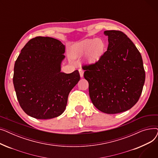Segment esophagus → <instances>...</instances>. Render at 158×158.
Returning a JSON list of instances; mask_svg holds the SVG:
<instances>
[{
    "mask_svg": "<svg viewBox=\"0 0 158 158\" xmlns=\"http://www.w3.org/2000/svg\"><path fill=\"white\" fill-rule=\"evenodd\" d=\"M79 74H80V77H83V76H84V71H83V70L80 69L79 70Z\"/></svg>",
    "mask_w": 158,
    "mask_h": 158,
    "instance_id": "1",
    "label": "esophagus"
}]
</instances>
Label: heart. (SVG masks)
<instances>
[{"label": "heart", "mask_w": 158, "mask_h": 158, "mask_svg": "<svg viewBox=\"0 0 158 158\" xmlns=\"http://www.w3.org/2000/svg\"><path fill=\"white\" fill-rule=\"evenodd\" d=\"M105 48L106 44L102 39H86L75 44L72 48L71 54L73 58L86 54V61L88 63H94L101 59Z\"/></svg>", "instance_id": "1"}]
</instances>
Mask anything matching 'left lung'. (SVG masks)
Instances as JSON below:
<instances>
[{
  "mask_svg": "<svg viewBox=\"0 0 158 158\" xmlns=\"http://www.w3.org/2000/svg\"><path fill=\"white\" fill-rule=\"evenodd\" d=\"M108 47L94 64L83 66L93 104L101 111L116 114L133 107L142 94L145 73L142 56L132 41L119 31H105Z\"/></svg>",
  "mask_w": 158,
  "mask_h": 158,
  "instance_id": "1",
  "label": "left lung"
}]
</instances>
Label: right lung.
I'll use <instances>...</instances> for the list:
<instances>
[{
	"mask_svg": "<svg viewBox=\"0 0 158 158\" xmlns=\"http://www.w3.org/2000/svg\"><path fill=\"white\" fill-rule=\"evenodd\" d=\"M65 46L51 37L37 36L21 50L14 66L13 85L23 111L36 119L59 117L69 94L80 80L78 70L61 72Z\"/></svg>",
	"mask_w": 158,
	"mask_h": 158,
	"instance_id": "obj_1",
	"label": "right lung"
}]
</instances>
